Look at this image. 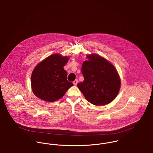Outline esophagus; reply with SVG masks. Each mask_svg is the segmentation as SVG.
Wrapping results in <instances>:
<instances>
[{"label": "esophagus", "mask_w": 153, "mask_h": 153, "mask_svg": "<svg viewBox=\"0 0 153 153\" xmlns=\"http://www.w3.org/2000/svg\"><path fill=\"white\" fill-rule=\"evenodd\" d=\"M77 82H78V80L76 79V80H75L74 82H73V84H74V85H77Z\"/></svg>", "instance_id": "1"}]
</instances>
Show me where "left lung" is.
Returning a JSON list of instances; mask_svg holds the SVG:
<instances>
[{"label":"left lung","instance_id":"1","mask_svg":"<svg viewBox=\"0 0 153 153\" xmlns=\"http://www.w3.org/2000/svg\"><path fill=\"white\" fill-rule=\"evenodd\" d=\"M82 65L84 81L77 87L85 99L95 105L112 102L118 95L120 80L115 67L102 57L91 55Z\"/></svg>","mask_w":153,"mask_h":153}]
</instances>
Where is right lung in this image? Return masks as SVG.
<instances>
[{
    "instance_id": "1",
    "label": "right lung",
    "mask_w": 153,
    "mask_h": 153,
    "mask_svg": "<svg viewBox=\"0 0 153 153\" xmlns=\"http://www.w3.org/2000/svg\"><path fill=\"white\" fill-rule=\"evenodd\" d=\"M67 56L53 54L39 63L33 71L31 84L33 91L41 100L53 102L62 98L73 84L67 80L63 66Z\"/></svg>"
}]
</instances>
